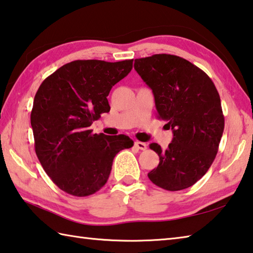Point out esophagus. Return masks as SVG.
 <instances>
[{
	"label": "esophagus",
	"mask_w": 253,
	"mask_h": 253,
	"mask_svg": "<svg viewBox=\"0 0 253 253\" xmlns=\"http://www.w3.org/2000/svg\"><path fill=\"white\" fill-rule=\"evenodd\" d=\"M135 147H137V148L140 150L147 149V145L145 144V142H141V141H135Z\"/></svg>",
	"instance_id": "34e87169"
}]
</instances>
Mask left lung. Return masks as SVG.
<instances>
[{
  "label": "left lung",
  "instance_id": "left-lung-1",
  "mask_svg": "<svg viewBox=\"0 0 253 253\" xmlns=\"http://www.w3.org/2000/svg\"><path fill=\"white\" fill-rule=\"evenodd\" d=\"M134 67L153 90L158 118L173 132L166 150L149 145L159 164L148 178L169 191L186 189L208 171L218 153L224 128L218 90L203 70L176 55L137 58Z\"/></svg>",
  "mask_w": 253,
  "mask_h": 253
}]
</instances>
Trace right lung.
I'll return each mask as SVG.
<instances>
[{
  "label": "right lung",
  "mask_w": 253,
  "mask_h": 253,
  "mask_svg": "<svg viewBox=\"0 0 253 253\" xmlns=\"http://www.w3.org/2000/svg\"><path fill=\"white\" fill-rule=\"evenodd\" d=\"M132 61H73L36 91L31 112L35 153L47 176L67 194L86 197L98 191L116 154L134 145L128 136L93 134L89 128L109 112V91L129 74Z\"/></svg>",
  "instance_id": "1"
}]
</instances>
